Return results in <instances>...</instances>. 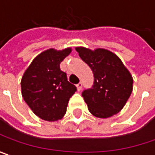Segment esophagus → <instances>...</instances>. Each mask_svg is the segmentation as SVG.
I'll list each match as a JSON object with an SVG mask.
<instances>
[{
  "instance_id": "esophagus-1",
  "label": "esophagus",
  "mask_w": 155,
  "mask_h": 155,
  "mask_svg": "<svg viewBox=\"0 0 155 155\" xmlns=\"http://www.w3.org/2000/svg\"><path fill=\"white\" fill-rule=\"evenodd\" d=\"M76 87H77L78 91H80L81 89V87H82V83H81V82H79V83L76 85Z\"/></svg>"
}]
</instances>
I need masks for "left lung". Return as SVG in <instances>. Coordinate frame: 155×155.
I'll return each instance as SVG.
<instances>
[{
  "label": "left lung",
  "mask_w": 155,
  "mask_h": 155,
  "mask_svg": "<svg viewBox=\"0 0 155 155\" xmlns=\"http://www.w3.org/2000/svg\"><path fill=\"white\" fill-rule=\"evenodd\" d=\"M75 49L90 67L94 85L82 92V97L91 114L98 118H108L120 111L131 95L133 77L120 59L110 51L83 47Z\"/></svg>",
  "instance_id": "left-lung-1"
}]
</instances>
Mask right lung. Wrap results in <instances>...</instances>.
Segmentation results:
<instances>
[{
  "label": "right lung",
  "instance_id": "obj_1",
  "mask_svg": "<svg viewBox=\"0 0 155 155\" xmlns=\"http://www.w3.org/2000/svg\"><path fill=\"white\" fill-rule=\"evenodd\" d=\"M50 48L33 60L21 78V94L26 103L38 117L56 121L63 117L70 97L77 90L61 70V62L71 53Z\"/></svg>",
  "mask_w": 155,
  "mask_h": 155
}]
</instances>
